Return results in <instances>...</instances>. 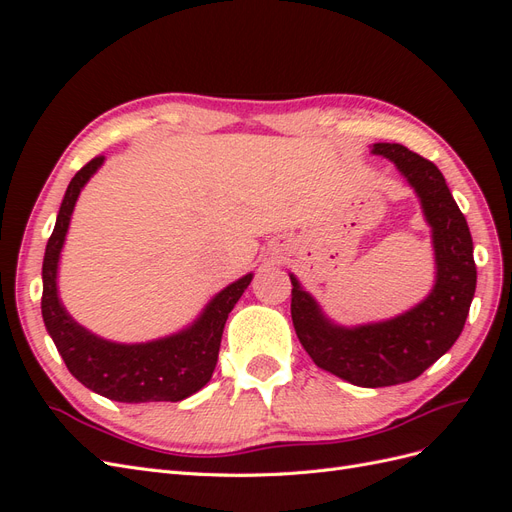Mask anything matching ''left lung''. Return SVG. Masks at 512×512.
I'll return each instance as SVG.
<instances>
[{"mask_svg": "<svg viewBox=\"0 0 512 512\" xmlns=\"http://www.w3.org/2000/svg\"><path fill=\"white\" fill-rule=\"evenodd\" d=\"M371 151L389 158L421 198L436 252V286L406 314L348 329L324 316L290 275V314L301 346L320 369L363 389H380L418 378L451 350L474 299L476 265L468 222L438 166L397 143H376Z\"/></svg>", "mask_w": 512, "mask_h": 512, "instance_id": "1", "label": "left lung"}]
</instances>
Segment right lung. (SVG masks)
I'll return each instance as SVG.
<instances>
[{
	"label": "right lung",
	"instance_id": "add662e5",
	"mask_svg": "<svg viewBox=\"0 0 512 512\" xmlns=\"http://www.w3.org/2000/svg\"><path fill=\"white\" fill-rule=\"evenodd\" d=\"M104 156L89 160L68 185L53 235L42 262L44 327L70 374L94 393L123 404L181 401L211 380L218 363L228 314L252 282V273L215 294L192 327L147 344H115L74 322L57 297V265L66 241L70 215L83 185L102 166Z\"/></svg>",
	"mask_w": 512,
	"mask_h": 512
}]
</instances>
